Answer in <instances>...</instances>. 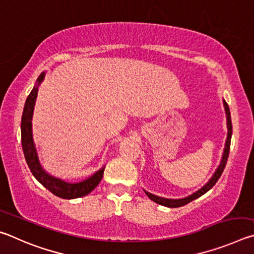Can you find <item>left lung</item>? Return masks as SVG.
Segmentation results:
<instances>
[{"instance_id":"obj_1","label":"left lung","mask_w":254,"mask_h":254,"mask_svg":"<svg viewBox=\"0 0 254 254\" xmlns=\"http://www.w3.org/2000/svg\"><path fill=\"white\" fill-rule=\"evenodd\" d=\"M224 106H225V113H226V119H227V128H229V132H227V139H226V143H225V149H224V153H223V158L221 161V165L218 166L217 170L215 171V174L212 178H210L209 182L205 185L203 188H200L198 191L194 192V194L186 197V198L183 199H167V198H161V197L154 196L150 192L145 191V194L149 197L150 199L156 201L157 204H160L162 206H166V207H180V206H184L188 203H190L196 198H198L201 195H204L205 192H207L210 188H212L215 184L217 183V180L220 179L221 175L224 170L225 166H226V161L227 158H229V153H230V145H231V137H232V121H231V113H230V109L227 103L224 101Z\"/></svg>"}]
</instances>
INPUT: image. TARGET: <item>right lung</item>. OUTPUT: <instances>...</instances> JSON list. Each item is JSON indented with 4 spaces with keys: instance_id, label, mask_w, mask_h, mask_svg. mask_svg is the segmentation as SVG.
I'll return each instance as SVG.
<instances>
[{
    "instance_id": "1",
    "label": "right lung",
    "mask_w": 254,
    "mask_h": 254,
    "mask_svg": "<svg viewBox=\"0 0 254 254\" xmlns=\"http://www.w3.org/2000/svg\"><path fill=\"white\" fill-rule=\"evenodd\" d=\"M44 77L45 74H41L38 77V85H40L42 79H44ZM38 85L34 86L31 93L29 94L24 104L22 119H21V141H22V149L25 161H27L30 170H31L32 175L36 177L38 182L41 185H44V186L48 189L49 191L53 192L54 195L64 199H72L86 196L100 184L103 177V174H104V168L98 170L97 173L92 176V177L76 184L66 183L62 179L55 178L53 176L47 174L46 171L41 168L39 159H38L37 156L36 147H34L33 143L31 124L34 102H36L38 93Z\"/></svg>"
}]
</instances>
